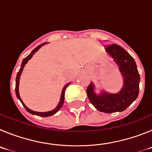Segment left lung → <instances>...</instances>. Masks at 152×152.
<instances>
[{"instance_id": "obj_1", "label": "left lung", "mask_w": 152, "mask_h": 152, "mask_svg": "<svg viewBox=\"0 0 152 152\" xmlns=\"http://www.w3.org/2000/svg\"><path fill=\"white\" fill-rule=\"evenodd\" d=\"M105 50L118 66L124 79L122 88L117 93L101 90L100 94H97L95 84L91 82L87 88V95L90 102L99 111L107 113L122 112L137 98L140 76L134 59L122 47L113 44Z\"/></svg>"}]
</instances>
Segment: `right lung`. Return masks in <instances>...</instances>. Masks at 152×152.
<instances>
[{"mask_svg":"<svg viewBox=\"0 0 152 152\" xmlns=\"http://www.w3.org/2000/svg\"><path fill=\"white\" fill-rule=\"evenodd\" d=\"M46 44V42H45V43H42L40 45L37 46L36 48H35L34 50H32V51L31 53H30L29 54H28V56H27L26 58H24L23 61V62H22V64H21V66H20V70H19L18 73H17V75H16V97L18 98V99L20 100V102H21L22 104H23V107H25L26 110H27V111L28 112V113H32V114H34V115H37V116H39V117H50V116H52L54 115V113H57L58 110H60V109L62 107L63 104H64V94H65V90H66V88H67L68 86H69V85L70 84V83H67L66 85H65L64 87V88H63L62 91H61V99H60V102L59 103H58V104H57V106L54 109V110H50V111H47V112H37V111H34V110H31V109H29L28 107H27L25 105V104L23 103V102L22 101L21 98H20V92H19V85H20V76H21L22 73H23V68H24V66H26V64L28 63V61H29L31 58L32 57V56L34 55V54H35V52H37L38 50H39V49L41 48L42 47V46H44Z\"/></svg>","mask_w":152,"mask_h":152,"instance_id":"right-lung-1","label":"right lung"}]
</instances>
